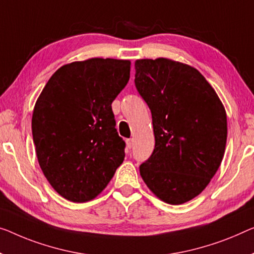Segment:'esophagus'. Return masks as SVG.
I'll use <instances>...</instances> for the list:
<instances>
[{
  "mask_svg": "<svg viewBox=\"0 0 254 254\" xmlns=\"http://www.w3.org/2000/svg\"><path fill=\"white\" fill-rule=\"evenodd\" d=\"M127 147L128 149H131L133 147V139H127Z\"/></svg>",
  "mask_w": 254,
  "mask_h": 254,
  "instance_id": "esophagus-1",
  "label": "esophagus"
}]
</instances>
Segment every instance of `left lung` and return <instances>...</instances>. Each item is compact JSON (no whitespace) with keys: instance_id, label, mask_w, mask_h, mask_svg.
I'll list each match as a JSON object with an SVG mask.
<instances>
[{"instance_id":"8db88e82","label":"left lung","mask_w":254,"mask_h":254,"mask_svg":"<svg viewBox=\"0 0 254 254\" xmlns=\"http://www.w3.org/2000/svg\"><path fill=\"white\" fill-rule=\"evenodd\" d=\"M134 67L135 88L150 109L155 135L140 176L158 198L186 203L204 190L221 164L225 108L194 67L165 58L137 60Z\"/></svg>"}]
</instances>
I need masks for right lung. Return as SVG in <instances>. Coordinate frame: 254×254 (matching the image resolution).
Here are the masks:
<instances>
[{
  "label": "right lung",
  "instance_id": "obj_1",
  "mask_svg": "<svg viewBox=\"0 0 254 254\" xmlns=\"http://www.w3.org/2000/svg\"><path fill=\"white\" fill-rule=\"evenodd\" d=\"M128 60L92 58L60 67L33 112L32 132L41 169L55 190L88 202L122 164L126 141L112 103L130 78Z\"/></svg>",
  "mask_w": 254,
  "mask_h": 254
}]
</instances>
